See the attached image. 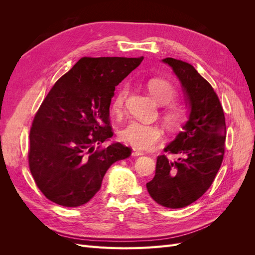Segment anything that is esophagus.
Listing matches in <instances>:
<instances>
[{
	"label": "esophagus",
	"mask_w": 255,
	"mask_h": 255,
	"mask_svg": "<svg viewBox=\"0 0 255 255\" xmlns=\"http://www.w3.org/2000/svg\"><path fill=\"white\" fill-rule=\"evenodd\" d=\"M133 155L134 156H140V155H143V152H141L139 150H134L133 151Z\"/></svg>",
	"instance_id": "esophagus-1"
}]
</instances>
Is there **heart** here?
I'll return each mask as SVG.
<instances>
[{
  "mask_svg": "<svg viewBox=\"0 0 255 255\" xmlns=\"http://www.w3.org/2000/svg\"><path fill=\"white\" fill-rule=\"evenodd\" d=\"M146 88H148L152 98L158 104L166 105L161 112L164 120L172 128L180 127L185 119V113L181 107L170 105L176 97V90L173 85L167 80L156 78L148 81ZM128 92V85H123L116 94L111 106L114 115L120 116L123 113ZM119 136L122 141L134 146L136 149L151 150L160 140L161 136H163V129L158 125L133 120L129 121L125 128L120 129Z\"/></svg>",
  "mask_w": 255,
  "mask_h": 255,
  "instance_id": "obj_1",
  "label": "heart"
}]
</instances>
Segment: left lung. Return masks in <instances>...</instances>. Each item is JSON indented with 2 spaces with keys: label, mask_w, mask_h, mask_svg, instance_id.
I'll return each instance as SVG.
<instances>
[{
  "label": "left lung",
  "mask_w": 255,
  "mask_h": 255,
  "mask_svg": "<svg viewBox=\"0 0 255 255\" xmlns=\"http://www.w3.org/2000/svg\"><path fill=\"white\" fill-rule=\"evenodd\" d=\"M163 63L179 79L189 116L175 139L164 149L180 157L172 161L166 155L157 156L155 175L146 183V189L158 204L181 208L197 201L214 182L225 154L226 119L211 84L194 67L171 57Z\"/></svg>",
  "instance_id": "8db88e82"
}]
</instances>
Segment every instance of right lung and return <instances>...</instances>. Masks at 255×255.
Listing matches in <instances>:
<instances>
[{"instance_id":"obj_1","label":"right lung","mask_w":255,"mask_h":255,"mask_svg":"<svg viewBox=\"0 0 255 255\" xmlns=\"http://www.w3.org/2000/svg\"><path fill=\"white\" fill-rule=\"evenodd\" d=\"M143 57H83L54 84L29 132L28 164L50 201L67 207L87 203L103 177L130 149L120 142L101 148L114 135L110 106L115 87Z\"/></svg>"}]
</instances>
